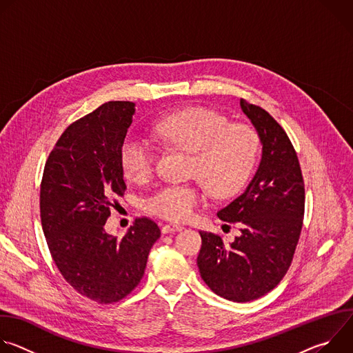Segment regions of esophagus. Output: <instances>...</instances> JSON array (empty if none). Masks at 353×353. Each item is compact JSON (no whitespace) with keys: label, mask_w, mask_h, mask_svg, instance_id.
I'll return each mask as SVG.
<instances>
[{"label":"esophagus","mask_w":353,"mask_h":353,"mask_svg":"<svg viewBox=\"0 0 353 353\" xmlns=\"http://www.w3.org/2000/svg\"><path fill=\"white\" fill-rule=\"evenodd\" d=\"M181 229H183V226H180V225H176V223H168V225H163V228H162V233H163V234L174 233V232H179V230H181Z\"/></svg>","instance_id":"34e87169"}]
</instances>
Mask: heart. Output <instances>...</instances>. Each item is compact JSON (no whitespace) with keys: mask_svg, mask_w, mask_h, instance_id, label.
I'll use <instances>...</instances> for the list:
<instances>
[{"mask_svg":"<svg viewBox=\"0 0 353 353\" xmlns=\"http://www.w3.org/2000/svg\"><path fill=\"white\" fill-rule=\"evenodd\" d=\"M154 134L163 142L192 154L191 176L203 180L216 196L234 194L248 179L257 162L260 138L257 131L212 109L188 108L162 117ZM125 176L141 183L154 168V150L146 139L128 137L121 146ZM204 191L196 184H165L150 192L146 212L173 222L190 219L203 204Z\"/></svg>","mask_w":353,"mask_h":353,"instance_id":"obj_1","label":"heart"}]
</instances>
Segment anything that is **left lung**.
Wrapping results in <instances>:
<instances>
[{"mask_svg": "<svg viewBox=\"0 0 353 353\" xmlns=\"http://www.w3.org/2000/svg\"><path fill=\"white\" fill-rule=\"evenodd\" d=\"M240 106L259 132L261 161L243 194L218 211L240 234L225 244L219 234L199 232L196 265L214 293L244 303L272 290L289 270L303 225L305 183L285 130L260 106L244 99Z\"/></svg>", "mask_w": 353, "mask_h": 353, "instance_id": "8db88e82", "label": "left lung"}]
</instances>
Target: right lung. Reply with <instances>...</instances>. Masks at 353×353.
<instances>
[{
  "mask_svg": "<svg viewBox=\"0 0 353 353\" xmlns=\"http://www.w3.org/2000/svg\"><path fill=\"white\" fill-rule=\"evenodd\" d=\"M135 103L109 102L77 120L48 155L40 184V218L52 257L82 296L108 305L143 276L158 225L137 218L123 239L105 230L116 196L127 190L121 146Z\"/></svg>",
  "mask_w": 353,
  "mask_h": 353,
  "instance_id": "obj_1",
  "label": "right lung"
}]
</instances>
